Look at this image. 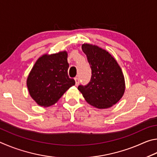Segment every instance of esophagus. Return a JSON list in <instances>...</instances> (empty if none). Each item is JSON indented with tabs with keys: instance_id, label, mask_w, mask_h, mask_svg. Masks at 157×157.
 Here are the masks:
<instances>
[{
	"instance_id": "1",
	"label": "esophagus",
	"mask_w": 157,
	"mask_h": 157,
	"mask_svg": "<svg viewBox=\"0 0 157 157\" xmlns=\"http://www.w3.org/2000/svg\"><path fill=\"white\" fill-rule=\"evenodd\" d=\"M74 80H75V82H76V86H78L79 85V78H77V77H76V78H74Z\"/></svg>"
}]
</instances>
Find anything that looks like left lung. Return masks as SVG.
Masks as SVG:
<instances>
[{
    "label": "left lung",
    "instance_id": "8db88e82",
    "mask_svg": "<svg viewBox=\"0 0 157 157\" xmlns=\"http://www.w3.org/2000/svg\"><path fill=\"white\" fill-rule=\"evenodd\" d=\"M92 70V76L86 86L80 85L78 90L86 101L98 109L109 108L122 98L125 92V79L117 60L105 49L97 45L83 44Z\"/></svg>",
    "mask_w": 157,
    "mask_h": 157
}]
</instances>
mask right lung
<instances>
[{
    "instance_id": "right-lung-1",
    "label": "right lung",
    "mask_w": 157,
    "mask_h": 157,
    "mask_svg": "<svg viewBox=\"0 0 157 157\" xmlns=\"http://www.w3.org/2000/svg\"><path fill=\"white\" fill-rule=\"evenodd\" d=\"M67 52L44 54L35 63L27 79L29 94L37 104L48 107L56 103L75 85L68 76Z\"/></svg>"
}]
</instances>
